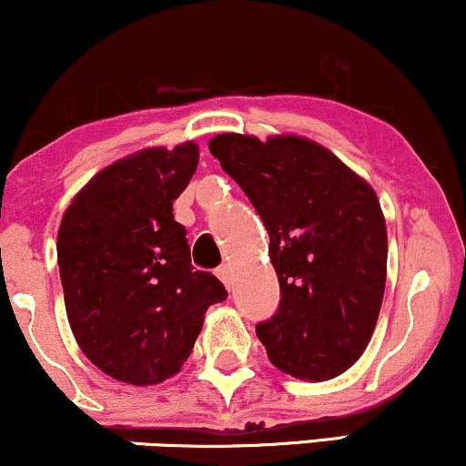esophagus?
I'll use <instances>...</instances> for the list:
<instances>
[{"label":"esophagus","instance_id":"1","mask_svg":"<svg viewBox=\"0 0 466 466\" xmlns=\"http://www.w3.org/2000/svg\"><path fill=\"white\" fill-rule=\"evenodd\" d=\"M217 276H218V280L223 282V285H226L228 289H229V285H232V280H234V271H232V267L229 265H221L217 269Z\"/></svg>","mask_w":466,"mask_h":466}]
</instances>
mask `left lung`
Returning <instances> with one entry per match:
<instances>
[{"label": "left lung", "instance_id": "1", "mask_svg": "<svg viewBox=\"0 0 466 466\" xmlns=\"http://www.w3.org/2000/svg\"><path fill=\"white\" fill-rule=\"evenodd\" d=\"M210 153L269 232L280 307L256 326L269 361L304 381L346 372L370 341L386 289L388 232L372 186L300 136L221 133Z\"/></svg>", "mask_w": 466, "mask_h": 466}]
</instances>
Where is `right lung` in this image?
Here are the masks:
<instances>
[{
	"instance_id": "add662e5",
	"label": "right lung",
	"mask_w": 466,
	"mask_h": 466,
	"mask_svg": "<svg viewBox=\"0 0 466 466\" xmlns=\"http://www.w3.org/2000/svg\"><path fill=\"white\" fill-rule=\"evenodd\" d=\"M199 164L184 142L117 159L89 179L56 238L66 311L80 350L109 377L153 386L179 372L221 280L190 265L173 201Z\"/></svg>"
}]
</instances>
